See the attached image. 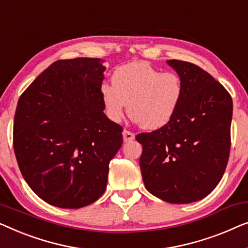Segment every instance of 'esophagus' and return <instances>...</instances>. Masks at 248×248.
I'll list each match as a JSON object with an SVG mask.
<instances>
[{
  "label": "esophagus",
  "instance_id": "esophagus-1",
  "mask_svg": "<svg viewBox=\"0 0 248 248\" xmlns=\"http://www.w3.org/2000/svg\"><path fill=\"white\" fill-rule=\"evenodd\" d=\"M123 136H124V142H130V141H132L135 139V134L134 132H131V131H129V130H124V132H123Z\"/></svg>",
  "mask_w": 248,
  "mask_h": 248
}]
</instances>
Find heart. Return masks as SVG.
I'll return each instance as SVG.
<instances>
[{
  "label": "heart",
  "mask_w": 248,
  "mask_h": 248,
  "mask_svg": "<svg viewBox=\"0 0 248 248\" xmlns=\"http://www.w3.org/2000/svg\"><path fill=\"white\" fill-rule=\"evenodd\" d=\"M183 96V83L173 72L160 73L148 62H134L117 68L112 84L100 86L104 112L113 123L127 109L131 119L144 129L156 130L173 119Z\"/></svg>",
  "instance_id": "1"
}]
</instances>
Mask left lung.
<instances>
[{
	"label": "left lung",
	"instance_id": "1",
	"mask_svg": "<svg viewBox=\"0 0 248 248\" xmlns=\"http://www.w3.org/2000/svg\"><path fill=\"white\" fill-rule=\"evenodd\" d=\"M183 83L177 112L164 127L136 136L149 192L169 203H191L220 182L230 152L232 100L220 83L199 66L167 61Z\"/></svg>",
	"mask_w": 248,
	"mask_h": 248
}]
</instances>
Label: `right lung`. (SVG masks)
Segmentation results:
<instances>
[{
  "mask_svg": "<svg viewBox=\"0 0 248 248\" xmlns=\"http://www.w3.org/2000/svg\"><path fill=\"white\" fill-rule=\"evenodd\" d=\"M100 58L57 61L21 94L13 147L28 186L58 208L96 201L109 163L123 145V127L104 114Z\"/></svg>",
  "mask_w": 248,
  "mask_h": 248,
  "instance_id": "add662e5",
  "label": "right lung"
}]
</instances>
